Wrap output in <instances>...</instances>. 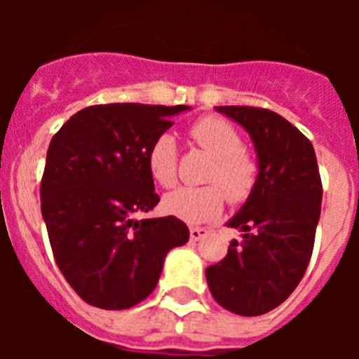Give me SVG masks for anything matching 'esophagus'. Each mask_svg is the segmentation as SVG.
Returning <instances> with one entry per match:
<instances>
[{
    "mask_svg": "<svg viewBox=\"0 0 359 359\" xmlns=\"http://www.w3.org/2000/svg\"><path fill=\"white\" fill-rule=\"evenodd\" d=\"M207 233H208L207 228H203V226H190V239H192V241L203 239V237L207 236Z\"/></svg>",
    "mask_w": 359,
    "mask_h": 359,
    "instance_id": "obj_1",
    "label": "esophagus"
}]
</instances>
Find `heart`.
<instances>
[{"instance_id": "obj_1", "label": "heart", "mask_w": 359, "mask_h": 359, "mask_svg": "<svg viewBox=\"0 0 359 359\" xmlns=\"http://www.w3.org/2000/svg\"><path fill=\"white\" fill-rule=\"evenodd\" d=\"M192 140L208 154L212 163L203 187H182L163 198V210L185 223H208L219 217L224 203L241 205L257 189L261 163L244 147L243 136L230 122L219 116H203L190 126ZM151 177L163 189L177 182V145L174 136L161 133L147 151Z\"/></svg>"}]
</instances>
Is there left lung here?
<instances>
[{"label":"left lung","instance_id":"obj_1","mask_svg":"<svg viewBox=\"0 0 359 359\" xmlns=\"http://www.w3.org/2000/svg\"><path fill=\"white\" fill-rule=\"evenodd\" d=\"M215 109L250 133L261 177L228 223L243 231V239L231 241L226 257L205 275L219 306L259 316L280 306L306 273L322 208V180L313 144L284 116L252 106Z\"/></svg>","mask_w":359,"mask_h":359}]
</instances>
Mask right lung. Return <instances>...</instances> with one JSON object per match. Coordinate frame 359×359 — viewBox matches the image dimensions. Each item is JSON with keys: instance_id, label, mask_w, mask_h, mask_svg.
I'll list each match as a JSON object with an SVG mask.
<instances>
[{"instance_id": "obj_1", "label": "right lung", "mask_w": 359, "mask_h": 359, "mask_svg": "<svg viewBox=\"0 0 359 359\" xmlns=\"http://www.w3.org/2000/svg\"><path fill=\"white\" fill-rule=\"evenodd\" d=\"M187 106L98 104L53 135L41 180V212L53 259L90 306L118 311L156 287L165 255L189 241L182 219L135 221L160 203L147 169L152 140Z\"/></svg>"}]
</instances>
